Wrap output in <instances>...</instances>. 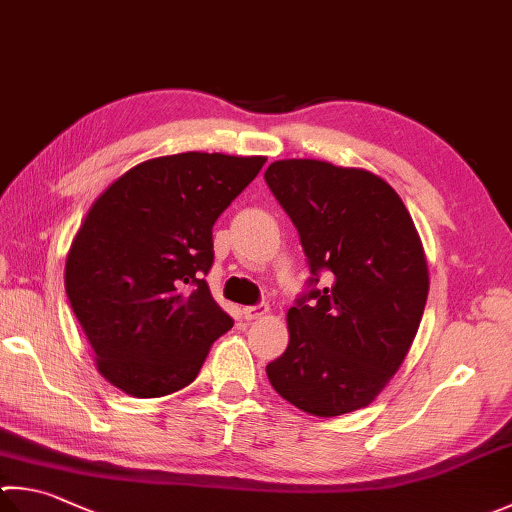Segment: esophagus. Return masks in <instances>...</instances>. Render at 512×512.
<instances>
[{"instance_id":"1","label":"esophagus","mask_w":512,"mask_h":512,"mask_svg":"<svg viewBox=\"0 0 512 512\" xmlns=\"http://www.w3.org/2000/svg\"><path fill=\"white\" fill-rule=\"evenodd\" d=\"M269 314V305L267 303H260L254 307H243V316L247 321H258V318H263Z\"/></svg>"}]
</instances>
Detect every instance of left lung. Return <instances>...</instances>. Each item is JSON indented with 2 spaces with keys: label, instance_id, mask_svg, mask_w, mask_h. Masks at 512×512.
Segmentation results:
<instances>
[{
  "label": "left lung",
  "instance_id": "obj_1",
  "mask_svg": "<svg viewBox=\"0 0 512 512\" xmlns=\"http://www.w3.org/2000/svg\"><path fill=\"white\" fill-rule=\"evenodd\" d=\"M265 182L312 272L310 294L289 307L287 350L267 365V379L314 417L370 406L408 356L430 289L410 211L372 171L323 160H276ZM321 271L328 287L316 290Z\"/></svg>",
  "mask_w": 512,
  "mask_h": 512
}]
</instances>
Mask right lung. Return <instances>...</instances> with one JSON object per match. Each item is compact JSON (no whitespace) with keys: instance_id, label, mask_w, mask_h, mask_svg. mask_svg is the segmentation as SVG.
Segmentation results:
<instances>
[{"instance_id":"add662e5","label":"right lung","mask_w":512,"mask_h":512,"mask_svg":"<svg viewBox=\"0 0 512 512\" xmlns=\"http://www.w3.org/2000/svg\"><path fill=\"white\" fill-rule=\"evenodd\" d=\"M263 156L187 151L140 162L95 198L71 243L64 287L106 381L138 399L196 379L231 316L202 276L211 227Z\"/></svg>"}]
</instances>
